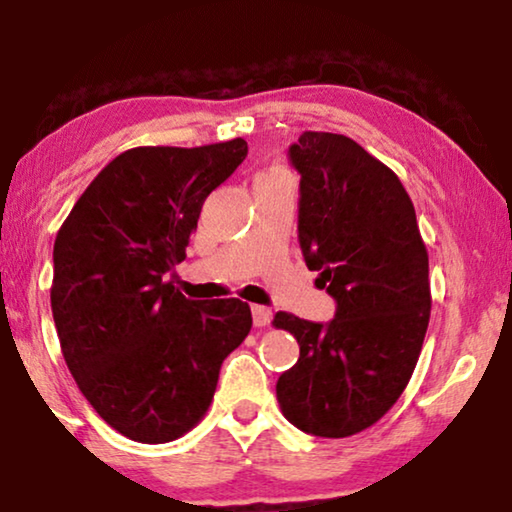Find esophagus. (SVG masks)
<instances>
[{"mask_svg":"<svg viewBox=\"0 0 512 512\" xmlns=\"http://www.w3.org/2000/svg\"><path fill=\"white\" fill-rule=\"evenodd\" d=\"M251 317H254V326L263 328V326L270 324L272 310H270V307H265V305H251Z\"/></svg>","mask_w":512,"mask_h":512,"instance_id":"1","label":"esophagus"}]
</instances>
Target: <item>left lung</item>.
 I'll use <instances>...</instances> for the list:
<instances>
[{
    "label": "left lung",
    "mask_w": 512,
    "mask_h": 512,
    "mask_svg": "<svg viewBox=\"0 0 512 512\" xmlns=\"http://www.w3.org/2000/svg\"><path fill=\"white\" fill-rule=\"evenodd\" d=\"M289 158L300 172V249L338 307L328 324L275 314L272 326L300 345L277 401L300 431L347 438L408 387L431 317L429 254L401 179L354 139L303 132Z\"/></svg>",
    "instance_id": "8db88e82"
}]
</instances>
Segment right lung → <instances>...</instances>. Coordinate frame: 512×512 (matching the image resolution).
<instances>
[{"mask_svg": "<svg viewBox=\"0 0 512 512\" xmlns=\"http://www.w3.org/2000/svg\"><path fill=\"white\" fill-rule=\"evenodd\" d=\"M244 158L242 137L123 151L55 237L51 310L62 356L97 415L137 443L191 431L212 403L223 359L251 331L242 300L202 303L167 282L186 258L202 202Z\"/></svg>", "mask_w": 512, "mask_h": 512, "instance_id": "obj_1", "label": "right lung"}]
</instances>
